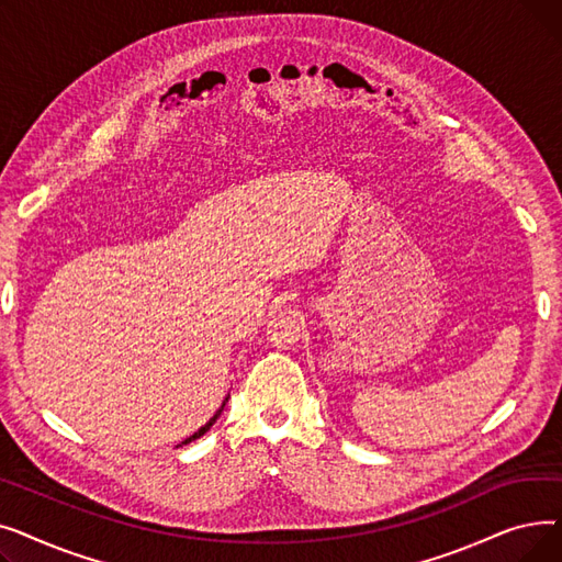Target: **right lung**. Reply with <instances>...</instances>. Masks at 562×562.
Wrapping results in <instances>:
<instances>
[{"mask_svg":"<svg viewBox=\"0 0 562 562\" xmlns=\"http://www.w3.org/2000/svg\"><path fill=\"white\" fill-rule=\"evenodd\" d=\"M227 398H229V394H227V396H225V401H223V403H221V407H218V409H216V415H214V417H212V419H210V422H206V424H204V426H202V428H198V430H195V432H193V435H191V437H187V439H184V441H180V445H177V447H184V445H191V441H193V439H198V437H202V435H204V432H206V430H210V428H212V426H214V424H216V419H218V417H221V412H223V407H225V403H227Z\"/></svg>","mask_w":562,"mask_h":562,"instance_id":"right-lung-1","label":"right lung"}]
</instances>
